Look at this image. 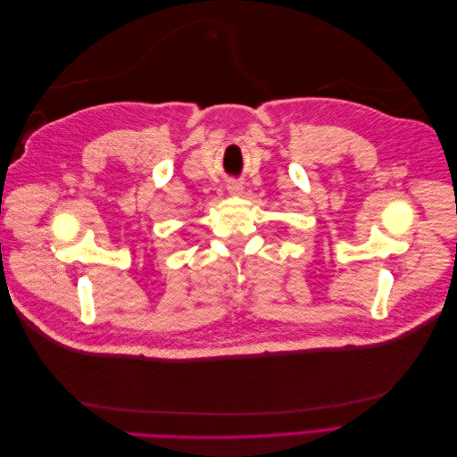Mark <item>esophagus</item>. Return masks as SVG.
Listing matches in <instances>:
<instances>
[{
  "instance_id": "1",
  "label": "esophagus",
  "mask_w": 457,
  "mask_h": 457,
  "mask_svg": "<svg viewBox=\"0 0 457 457\" xmlns=\"http://www.w3.org/2000/svg\"><path fill=\"white\" fill-rule=\"evenodd\" d=\"M227 188H228V192H230L232 196H240L242 190H244V188H242V183H238V181H230Z\"/></svg>"
}]
</instances>
